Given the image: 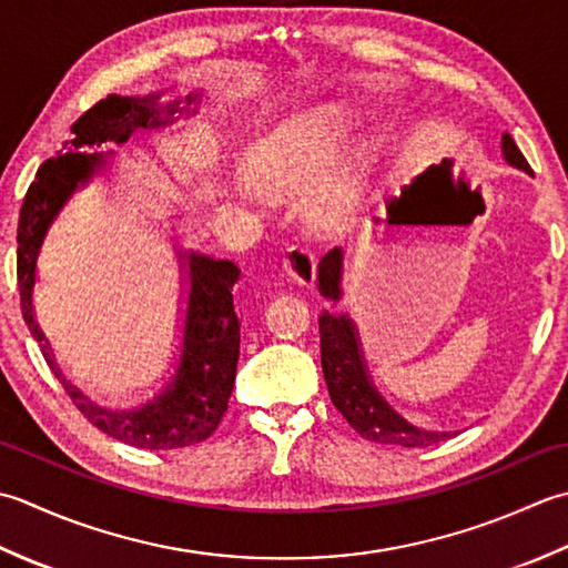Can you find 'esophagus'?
<instances>
[{"mask_svg": "<svg viewBox=\"0 0 568 568\" xmlns=\"http://www.w3.org/2000/svg\"><path fill=\"white\" fill-rule=\"evenodd\" d=\"M316 252L306 245H292L284 252V270L294 276L298 284H314L316 280Z\"/></svg>", "mask_w": 568, "mask_h": 568, "instance_id": "esophagus-1", "label": "esophagus"}]
</instances>
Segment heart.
I'll return each instance as SVG.
<instances>
[{
	"instance_id": "heart-1",
	"label": "heart",
	"mask_w": 568,
	"mask_h": 568,
	"mask_svg": "<svg viewBox=\"0 0 568 568\" xmlns=\"http://www.w3.org/2000/svg\"><path fill=\"white\" fill-rule=\"evenodd\" d=\"M351 134V118L335 105H318L294 114L250 152L252 179L242 181L240 191L260 201L265 189L292 191L316 176L321 166L341 152ZM363 161L345 156L314 179L306 191L308 215L316 225L331 227L353 211L363 191Z\"/></svg>"
}]
</instances>
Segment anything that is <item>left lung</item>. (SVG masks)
<instances>
[{
    "label": "left lung",
    "instance_id": "1",
    "mask_svg": "<svg viewBox=\"0 0 568 568\" xmlns=\"http://www.w3.org/2000/svg\"><path fill=\"white\" fill-rule=\"evenodd\" d=\"M503 154L513 166L531 173L527 159L519 152L510 134H503ZM341 247L331 250L318 264V284L321 294L328 298L341 296ZM321 328V365L323 377H326L331 402L335 404L345 422L361 434L367 442L404 446V448H422L444 442L450 434L446 432H422L407 424L397 412L382 402L377 389H373L367 379V369L357 345L355 326L348 316L323 314L318 318Z\"/></svg>",
    "mask_w": 568,
    "mask_h": 568
}]
</instances>
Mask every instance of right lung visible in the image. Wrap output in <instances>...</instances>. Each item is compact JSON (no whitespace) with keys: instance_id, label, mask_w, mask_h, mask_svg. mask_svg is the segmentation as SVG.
Segmentation results:
<instances>
[{"instance_id":"obj_1","label":"right lung","mask_w":568,"mask_h":568,"mask_svg":"<svg viewBox=\"0 0 568 568\" xmlns=\"http://www.w3.org/2000/svg\"><path fill=\"white\" fill-rule=\"evenodd\" d=\"M159 95L120 98L108 95L80 114L71 126L75 139L53 159H45L37 171V179L21 203L17 227V280L21 316L45 363L61 382L65 395L85 419L100 432L118 438L122 444L149 450H171L205 442L213 436L220 419L227 412V399L233 395L235 369L240 355V318L233 306V284L240 270L230 260H213L205 254H189V308L186 328H183V351L179 357L176 377L161 395L144 404L142 409L110 412L92 404L83 392L68 382L51 357L49 341L33 321L31 292L37 282V257L45 230L71 199L78 186H85L92 173L102 164V154H83V146H100L105 142L122 144L136 130H152L171 122L181 102L164 110L159 108ZM195 98H189V105Z\"/></svg>"}]
</instances>
